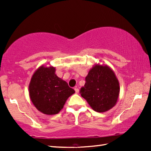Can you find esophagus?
I'll return each instance as SVG.
<instances>
[{
    "label": "esophagus",
    "instance_id": "esophagus-1",
    "mask_svg": "<svg viewBox=\"0 0 151 151\" xmlns=\"http://www.w3.org/2000/svg\"><path fill=\"white\" fill-rule=\"evenodd\" d=\"M74 90H75V92H76V94L79 93V88H78L76 87V88H74Z\"/></svg>",
    "mask_w": 151,
    "mask_h": 151
}]
</instances>
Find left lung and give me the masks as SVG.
<instances>
[{
    "instance_id": "8db88e82",
    "label": "left lung",
    "mask_w": 151,
    "mask_h": 151,
    "mask_svg": "<svg viewBox=\"0 0 151 151\" xmlns=\"http://www.w3.org/2000/svg\"><path fill=\"white\" fill-rule=\"evenodd\" d=\"M85 81L80 93L92 109L103 113L115 106L120 87L118 79L111 68L96 64L89 70Z\"/></svg>"
}]
</instances>
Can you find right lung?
Masks as SVG:
<instances>
[{
  "label": "right lung",
  "instance_id": "add662e5",
  "mask_svg": "<svg viewBox=\"0 0 151 151\" xmlns=\"http://www.w3.org/2000/svg\"><path fill=\"white\" fill-rule=\"evenodd\" d=\"M29 96L36 109L45 115H55L75 91L55 74V68L41 66L32 76Z\"/></svg>",
  "mask_w": 151,
  "mask_h": 151
}]
</instances>
